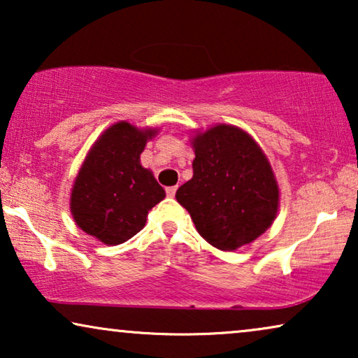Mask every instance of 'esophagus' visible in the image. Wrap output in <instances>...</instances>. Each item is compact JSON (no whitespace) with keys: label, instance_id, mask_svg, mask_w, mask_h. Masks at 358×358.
<instances>
[{"label":"esophagus","instance_id":"esophagus-1","mask_svg":"<svg viewBox=\"0 0 358 358\" xmlns=\"http://www.w3.org/2000/svg\"><path fill=\"white\" fill-rule=\"evenodd\" d=\"M176 192H178V185H171V187L166 189V194H168V197H171V199L174 197Z\"/></svg>","mask_w":358,"mask_h":358}]
</instances>
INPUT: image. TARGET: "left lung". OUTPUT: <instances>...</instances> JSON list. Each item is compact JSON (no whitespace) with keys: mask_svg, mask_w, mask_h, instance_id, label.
I'll return each instance as SVG.
<instances>
[{"mask_svg":"<svg viewBox=\"0 0 358 358\" xmlns=\"http://www.w3.org/2000/svg\"><path fill=\"white\" fill-rule=\"evenodd\" d=\"M194 176L176 192L200 236L236 251L271 228L280 205L275 174L257 141L236 125L217 124L190 138Z\"/></svg>","mask_w":358,"mask_h":358,"instance_id":"8db88e82","label":"left lung"}]
</instances>
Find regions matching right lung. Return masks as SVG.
<instances>
[{
	"mask_svg": "<svg viewBox=\"0 0 358 358\" xmlns=\"http://www.w3.org/2000/svg\"><path fill=\"white\" fill-rule=\"evenodd\" d=\"M158 131L115 122L92 143L78 171L70 195L73 220L107 246L141 231L150 210L166 197L153 173L140 163L146 143Z\"/></svg>",
	"mask_w": 358,
	"mask_h": 358,
	"instance_id": "add662e5",
	"label": "right lung"
}]
</instances>
